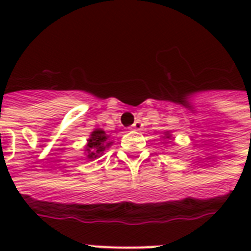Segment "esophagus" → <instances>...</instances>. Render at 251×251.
I'll return each instance as SVG.
<instances>
[{"label": "esophagus", "mask_w": 251, "mask_h": 251, "mask_svg": "<svg viewBox=\"0 0 251 251\" xmlns=\"http://www.w3.org/2000/svg\"><path fill=\"white\" fill-rule=\"evenodd\" d=\"M142 127H143V124H142L141 121H135V122H134V125L131 126V129L137 130V131L142 130Z\"/></svg>", "instance_id": "obj_1"}]
</instances>
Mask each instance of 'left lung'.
<instances>
[{"label": "left lung", "instance_id": "obj_1", "mask_svg": "<svg viewBox=\"0 0 251 251\" xmlns=\"http://www.w3.org/2000/svg\"><path fill=\"white\" fill-rule=\"evenodd\" d=\"M163 138H164V139H171V138H172V134L169 133V131H165V133H164V137H163Z\"/></svg>", "mask_w": 251, "mask_h": 251}]
</instances>
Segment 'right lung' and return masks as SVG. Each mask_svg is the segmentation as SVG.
Wrapping results in <instances>:
<instances>
[{
	"mask_svg": "<svg viewBox=\"0 0 251 251\" xmlns=\"http://www.w3.org/2000/svg\"><path fill=\"white\" fill-rule=\"evenodd\" d=\"M113 142L109 141V135L102 129H95L90 134L84 147V155L88 160H95L101 155H104L106 150L109 149Z\"/></svg>",
	"mask_w": 251,
	"mask_h": 251,
	"instance_id": "1",
	"label": "right lung"
}]
</instances>
